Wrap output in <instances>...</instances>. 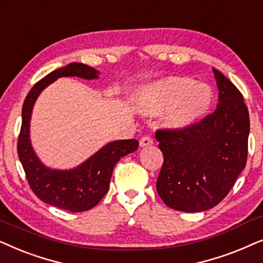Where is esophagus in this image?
Returning <instances> with one entry per match:
<instances>
[{
  "instance_id": "obj_1",
  "label": "esophagus",
  "mask_w": 263,
  "mask_h": 263,
  "mask_svg": "<svg viewBox=\"0 0 263 263\" xmlns=\"http://www.w3.org/2000/svg\"><path fill=\"white\" fill-rule=\"evenodd\" d=\"M153 143H154V139L150 137V136H144V137H142L141 141H139V144H141V146L152 145Z\"/></svg>"
}]
</instances>
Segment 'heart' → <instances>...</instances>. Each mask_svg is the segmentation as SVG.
<instances>
[{
  "mask_svg": "<svg viewBox=\"0 0 263 263\" xmlns=\"http://www.w3.org/2000/svg\"><path fill=\"white\" fill-rule=\"evenodd\" d=\"M213 102V92L205 84L181 77H170L143 89L139 107L143 113L156 115L171 108L167 122L173 127L194 124L207 113Z\"/></svg>",
  "mask_w": 263,
  "mask_h": 263,
  "instance_id": "heart-1",
  "label": "heart"
}]
</instances>
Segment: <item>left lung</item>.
Returning <instances> with one entry per match:
<instances>
[{
  "label": "left lung",
  "mask_w": 263,
  "mask_h": 263,
  "mask_svg": "<svg viewBox=\"0 0 263 263\" xmlns=\"http://www.w3.org/2000/svg\"><path fill=\"white\" fill-rule=\"evenodd\" d=\"M214 71L218 108L181 128L156 131L163 163L157 194L176 211L203 212L219 204L233 187L248 159L249 111L243 95L221 72Z\"/></svg>",
  "instance_id": "obj_1"
}]
</instances>
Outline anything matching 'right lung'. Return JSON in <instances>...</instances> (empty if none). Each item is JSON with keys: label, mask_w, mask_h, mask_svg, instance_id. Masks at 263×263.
I'll return each instance as SVG.
<instances>
[{"label": "right lung", "mask_w": 263, "mask_h": 263, "mask_svg": "<svg viewBox=\"0 0 263 263\" xmlns=\"http://www.w3.org/2000/svg\"><path fill=\"white\" fill-rule=\"evenodd\" d=\"M99 72L79 62L58 68L34 84L23 104V121L17 137V155L33 194L54 207L79 213L93 208L109 189L115 164L121 157L138 148L137 139H122L108 143L95 155L74 170L56 171L47 168L38 160L30 142V119L33 104L41 91L60 77L99 78Z\"/></svg>", "instance_id": "obj_1"}]
</instances>
